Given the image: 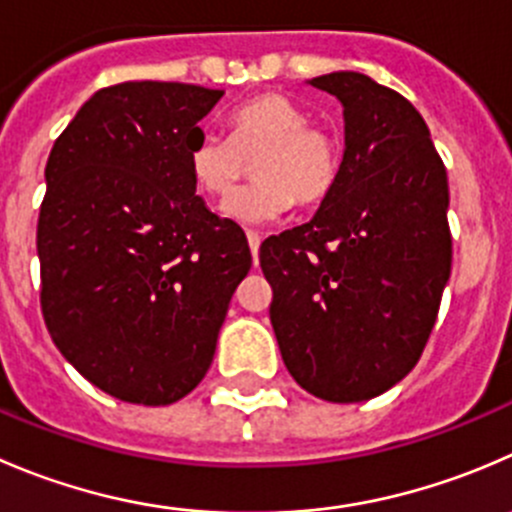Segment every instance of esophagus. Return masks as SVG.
Instances as JSON below:
<instances>
[{
  "mask_svg": "<svg viewBox=\"0 0 512 512\" xmlns=\"http://www.w3.org/2000/svg\"><path fill=\"white\" fill-rule=\"evenodd\" d=\"M247 242H250L252 260H255V265H257V257H260V242H262V237L257 235V232H247Z\"/></svg>",
  "mask_w": 512,
  "mask_h": 512,
  "instance_id": "obj_1",
  "label": "esophagus"
}]
</instances>
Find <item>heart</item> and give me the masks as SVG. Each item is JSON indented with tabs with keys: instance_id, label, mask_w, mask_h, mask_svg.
Wrapping results in <instances>:
<instances>
[{
	"instance_id": "heart-1",
	"label": "heart",
	"mask_w": 512,
	"mask_h": 512,
	"mask_svg": "<svg viewBox=\"0 0 512 512\" xmlns=\"http://www.w3.org/2000/svg\"><path fill=\"white\" fill-rule=\"evenodd\" d=\"M256 160L258 180L235 196L229 192ZM195 185L210 197H231L222 205L230 220L265 225L300 205H317L337 185L342 167L340 142L310 114L280 92L247 99L230 114V137L200 130L187 150Z\"/></svg>"
}]
</instances>
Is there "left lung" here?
Returning <instances> with one entry per match:
<instances>
[{"instance_id":"1","label":"left lung","mask_w":512,"mask_h":512,"mask_svg":"<svg viewBox=\"0 0 512 512\" xmlns=\"http://www.w3.org/2000/svg\"><path fill=\"white\" fill-rule=\"evenodd\" d=\"M312 87L340 99V177L310 222L267 237L270 320L300 388L362 403L420 360L453 262L448 172L418 109L360 72Z\"/></svg>"}]
</instances>
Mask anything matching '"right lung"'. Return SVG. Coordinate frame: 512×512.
Listing matches in <instances>:
<instances>
[{
	"label": "right lung",
	"instance_id": "obj_1",
	"mask_svg": "<svg viewBox=\"0 0 512 512\" xmlns=\"http://www.w3.org/2000/svg\"><path fill=\"white\" fill-rule=\"evenodd\" d=\"M222 94L104 87L49 152L37 222L44 322L79 375L124 403L170 405L200 385L252 267L245 232L207 210L187 160Z\"/></svg>",
	"mask_w": 512,
	"mask_h": 512
}]
</instances>
